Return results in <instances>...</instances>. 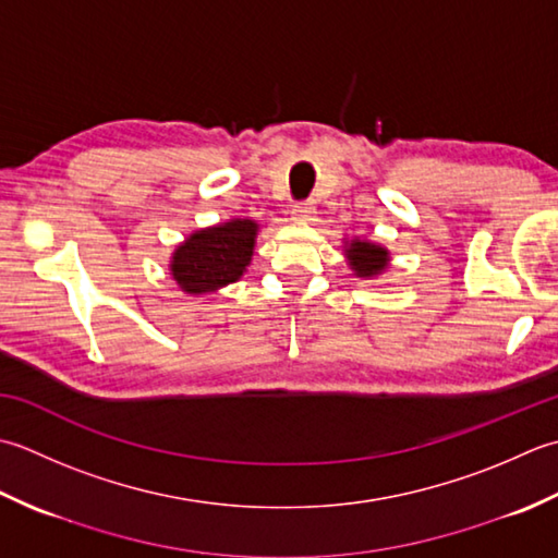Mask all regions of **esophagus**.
<instances>
[{"label":"esophagus","instance_id":"34e87169","mask_svg":"<svg viewBox=\"0 0 558 558\" xmlns=\"http://www.w3.org/2000/svg\"><path fill=\"white\" fill-rule=\"evenodd\" d=\"M313 214H315L313 202H299V204H293V207H291V219L293 221H301V223L311 221Z\"/></svg>","mask_w":558,"mask_h":558}]
</instances>
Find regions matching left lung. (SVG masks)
Returning a JSON list of instances; mask_svg holds the SVG:
<instances>
[{
    "mask_svg": "<svg viewBox=\"0 0 558 558\" xmlns=\"http://www.w3.org/2000/svg\"><path fill=\"white\" fill-rule=\"evenodd\" d=\"M347 257H349V267L354 269L356 277L371 279L383 275L388 269L390 263V253L383 245H375L368 241H361V238H354V241H347Z\"/></svg>",
    "mask_w": 558,
    "mask_h": 558,
    "instance_id": "left-lung-1",
    "label": "left lung"
}]
</instances>
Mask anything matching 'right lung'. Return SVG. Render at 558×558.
I'll return each instance as SVG.
<instances>
[{"label": "right lung", "instance_id": "1", "mask_svg": "<svg viewBox=\"0 0 558 558\" xmlns=\"http://www.w3.org/2000/svg\"><path fill=\"white\" fill-rule=\"evenodd\" d=\"M257 229L253 219H231L195 231L170 257V277L180 291L192 295L238 281L253 259Z\"/></svg>", "mask_w": 558, "mask_h": 558}]
</instances>
